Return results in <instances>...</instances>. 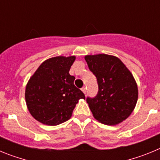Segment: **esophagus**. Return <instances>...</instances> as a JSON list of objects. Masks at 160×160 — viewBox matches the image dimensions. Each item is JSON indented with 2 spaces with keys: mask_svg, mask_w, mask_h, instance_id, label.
<instances>
[{
  "mask_svg": "<svg viewBox=\"0 0 160 160\" xmlns=\"http://www.w3.org/2000/svg\"><path fill=\"white\" fill-rule=\"evenodd\" d=\"M82 92L84 93L85 94H87V87H83L82 88Z\"/></svg>",
  "mask_w": 160,
  "mask_h": 160,
  "instance_id": "esophagus-1",
  "label": "esophagus"
}]
</instances>
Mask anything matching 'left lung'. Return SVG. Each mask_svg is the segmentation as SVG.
Returning a JSON list of instances; mask_svg holds the SVG:
<instances>
[{
    "label": "left lung",
    "mask_w": 160,
    "mask_h": 160,
    "mask_svg": "<svg viewBox=\"0 0 160 160\" xmlns=\"http://www.w3.org/2000/svg\"><path fill=\"white\" fill-rule=\"evenodd\" d=\"M85 60L98 85L97 95L87 98L94 118L111 126L122 122L138 100V87L132 73L122 61L111 55H87Z\"/></svg>",
    "instance_id": "obj_1"
}]
</instances>
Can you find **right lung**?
Listing matches in <instances>:
<instances>
[{
    "label": "right lung",
    "instance_id": "right-lung-1",
    "mask_svg": "<svg viewBox=\"0 0 160 160\" xmlns=\"http://www.w3.org/2000/svg\"><path fill=\"white\" fill-rule=\"evenodd\" d=\"M74 56L51 58L40 65L25 88L28 110L38 122L56 126L70 119L73 109L85 94L74 86L69 71Z\"/></svg>",
    "mask_w": 160,
    "mask_h": 160
}]
</instances>
